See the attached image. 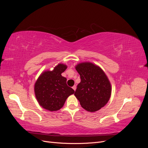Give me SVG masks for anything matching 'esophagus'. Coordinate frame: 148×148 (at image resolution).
I'll use <instances>...</instances> for the list:
<instances>
[{"label": "esophagus", "instance_id": "34e87169", "mask_svg": "<svg viewBox=\"0 0 148 148\" xmlns=\"http://www.w3.org/2000/svg\"><path fill=\"white\" fill-rule=\"evenodd\" d=\"M72 88H73V89L74 91H75L76 90V89H77V86H75V85H74V86L72 87Z\"/></svg>", "mask_w": 148, "mask_h": 148}]
</instances>
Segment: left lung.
<instances>
[{
    "label": "left lung",
    "instance_id": "8db88e82",
    "mask_svg": "<svg viewBox=\"0 0 148 148\" xmlns=\"http://www.w3.org/2000/svg\"><path fill=\"white\" fill-rule=\"evenodd\" d=\"M80 75L81 82L74 95L84 109L94 112L105 106L110 99L111 84L100 66L89 62H82L75 66Z\"/></svg>",
    "mask_w": 148,
    "mask_h": 148
}]
</instances>
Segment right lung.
Wrapping results in <instances>:
<instances>
[{"instance_id": "right-lung-1", "label": "right lung", "mask_w": 148, "mask_h": 148, "mask_svg": "<svg viewBox=\"0 0 148 148\" xmlns=\"http://www.w3.org/2000/svg\"><path fill=\"white\" fill-rule=\"evenodd\" d=\"M66 69V65L59 64L53 70L43 71L37 79L34 84V94L42 108L51 112L59 110L68 97L75 92L66 84V78L61 75Z\"/></svg>"}]
</instances>
